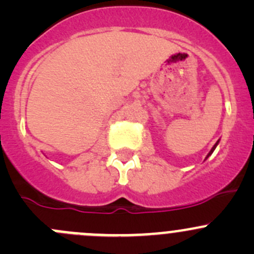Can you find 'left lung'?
<instances>
[{"mask_svg": "<svg viewBox=\"0 0 254 254\" xmlns=\"http://www.w3.org/2000/svg\"><path fill=\"white\" fill-rule=\"evenodd\" d=\"M217 143H219V141H217V142H216V143H215V145H214V147H212V148H211V150H210V152H209V153H207V156H206V158H207V157H209V156H210V155H211V153H212V152H214V150H215V148H216V146H217Z\"/></svg>", "mask_w": 254, "mask_h": 254, "instance_id": "left-lung-1", "label": "left lung"}]
</instances>
